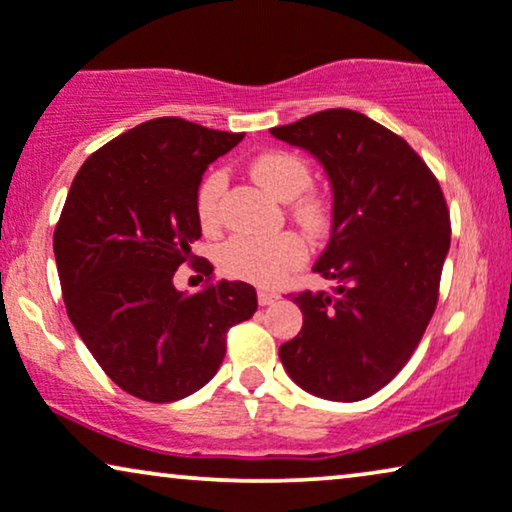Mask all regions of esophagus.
<instances>
[{
	"label": "esophagus",
	"instance_id": "34e87169",
	"mask_svg": "<svg viewBox=\"0 0 512 512\" xmlns=\"http://www.w3.org/2000/svg\"><path fill=\"white\" fill-rule=\"evenodd\" d=\"M276 299H278L276 292H269V290H260V292H257V302H260V306L274 304Z\"/></svg>",
	"mask_w": 512,
	"mask_h": 512
}]
</instances>
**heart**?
<instances>
[{
	"mask_svg": "<svg viewBox=\"0 0 512 512\" xmlns=\"http://www.w3.org/2000/svg\"><path fill=\"white\" fill-rule=\"evenodd\" d=\"M250 173L260 185L281 201H290L295 220L304 229L323 231L330 224V203L323 194L311 192V166L299 154L267 152L252 161ZM227 187V175L213 170L196 189V217L203 229H215L220 222V196ZM306 260V245L292 231L276 236H234L217 252L222 271L238 281L255 285H276L285 274Z\"/></svg>",
	"mask_w": 512,
	"mask_h": 512,
	"instance_id": "heart-1",
	"label": "heart"
}]
</instances>
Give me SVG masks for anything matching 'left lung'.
<instances>
[{"mask_svg":"<svg viewBox=\"0 0 512 512\" xmlns=\"http://www.w3.org/2000/svg\"><path fill=\"white\" fill-rule=\"evenodd\" d=\"M271 135L323 163L332 234L313 271L337 295L304 290L299 335L278 349L297 386L356 403L412 358L438 304L449 210L435 175L407 142L353 109H325Z\"/></svg>","mask_w":512,"mask_h":512,"instance_id":"8db88e82","label":"left lung"}]
</instances>
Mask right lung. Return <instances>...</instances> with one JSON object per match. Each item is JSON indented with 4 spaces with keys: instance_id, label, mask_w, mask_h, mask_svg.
Listing matches in <instances>:
<instances>
[{
    "instance_id": "add662e5",
    "label": "right lung",
    "mask_w": 512,
    "mask_h": 512,
    "mask_svg": "<svg viewBox=\"0 0 512 512\" xmlns=\"http://www.w3.org/2000/svg\"><path fill=\"white\" fill-rule=\"evenodd\" d=\"M241 140L177 117L145 121L88 156L56 224L67 316L107 377L147 403L206 386L229 327L257 311L248 283L217 281L194 295L173 285L201 238V177ZM194 269L213 276L208 260Z\"/></svg>"
}]
</instances>
